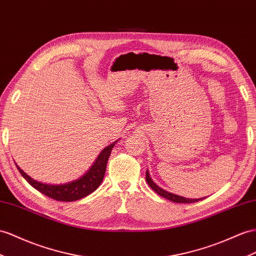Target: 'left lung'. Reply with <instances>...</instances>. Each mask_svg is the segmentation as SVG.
<instances>
[{"mask_svg":"<svg viewBox=\"0 0 256 256\" xmlns=\"http://www.w3.org/2000/svg\"><path fill=\"white\" fill-rule=\"evenodd\" d=\"M146 180L148 182V185L152 188V190H154L156 194H160L163 198H166L170 201H173L176 203H194V202H198L200 200H203L204 198H200V199H189V198H185V196H182L178 194H174L172 192H168L164 189H162L161 187H159L158 185L150 178V174L148 172V170L146 171Z\"/></svg>","mask_w":256,"mask_h":256,"instance_id":"left-lung-1","label":"left lung"}]
</instances>
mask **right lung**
Returning <instances> with one entry per match:
<instances>
[{
    "mask_svg": "<svg viewBox=\"0 0 256 256\" xmlns=\"http://www.w3.org/2000/svg\"><path fill=\"white\" fill-rule=\"evenodd\" d=\"M116 142H118V140L110 144L109 146L102 150V152L98 154L95 162L93 163V166L88 168V171L86 173L82 175L81 178H78V180L66 182V184L52 185L38 182L30 178L28 174H26L16 163L15 164L18 168L19 173L22 175V178L27 180L32 187L36 189L38 192H40L43 194L57 201H76L88 196L92 192H94L96 189L100 187L104 180V172H106L107 162L110 156L111 150H112Z\"/></svg>",
    "mask_w": 256,
    "mask_h": 256,
    "instance_id": "add662e5",
    "label": "right lung"
}]
</instances>
